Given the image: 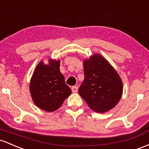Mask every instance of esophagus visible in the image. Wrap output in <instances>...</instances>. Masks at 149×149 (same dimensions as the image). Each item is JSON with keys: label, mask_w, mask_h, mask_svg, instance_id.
Returning a JSON list of instances; mask_svg holds the SVG:
<instances>
[{"label": "esophagus", "mask_w": 149, "mask_h": 149, "mask_svg": "<svg viewBox=\"0 0 149 149\" xmlns=\"http://www.w3.org/2000/svg\"><path fill=\"white\" fill-rule=\"evenodd\" d=\"M72 91L73 93L77 92L78 91V86H74L72 87Z\"/></svg>", "instance_id": "obj_1"}]
</instances>
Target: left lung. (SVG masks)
I'll use <instances>...</instances> for the list:
<instances>
[{
    "label": "left lung",
    "mask_w": 149,
    "mask_h": 149,
    "mask_svg": "<svg viewBox=\"0 0 149 149\" xmlns=\"http://www.w3.org/2000/svg\"><path fill=\"white\" fill-rule=\"evenodd\" d=\"M84 79L79 93L88 107L103 113L113 108L123 95L121 78L106 58L94 54L84 61Z\"/></svg>",
    "instance_id": "obj_1"
}]
</instances>
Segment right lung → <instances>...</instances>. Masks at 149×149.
<instances>
[{"instance_id":"right-lung-1","label":"right lung","mask_w":149,"mask_h":149,"mask_svg":"<svg viewBox=\"0 0 149 149\" xmlns=\"http://www.w3.org/2000/svg\"><path fill=\"white\" fill-rule=\"evenodd\" d=\"M59 60L50 59L48 64L41 61L36 66L29 84L33 101L47 112L58 110L72 93L60 71Z\"/></svg>"}]
</instances>
